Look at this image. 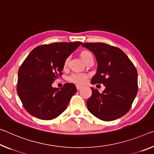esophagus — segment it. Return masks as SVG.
<instances>
[{"instance_id":"obj_1","label":"esophagus","mask_w":154,"mask_h":154,"mask_svg":"<svg viewBox=\"0 0 154 154\" xmlns=\"http://www.w3.org/2000/svg\"><path fill=\"white\" fill-rule=\"evenodd\" d=\"M76 89H77V90L81 89H82V86H80V85H76Z\"/></svg>"}]
</instances>
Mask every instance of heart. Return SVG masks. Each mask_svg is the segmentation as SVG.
<instances>
[{"mask_svg": "<svg viewBox=\"0 0 154 154\" xmlns=\"http://www.w3.org/2000/svg\"><path fill=\"white\" fill-rule=\"evenodd\" d=\"M80 56L82 58V59L84 60V61L86 63L88 60L90 59H93V55L88 50H82L80 52ZM69 58H67L65 60L64 63H63V68H66L69 63ZM87 75L84 74H72L69 77V80L72 82L76 83V84H84V83L87 81Z\"/></svg>", "mask_w": 154, "mask_h": 154, "instance_id": "b5f03b06", "label": "heart"}]
</instances>
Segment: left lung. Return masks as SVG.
Masks as SVG:
<instances>
[{
  "label": "left lung",
  "instance_id": "obj_1",
  "mask_svg": "<svg viewBox=\"0 0 154 154\" xmlns=\"http://www.w3.org/2000/svg\"><path fill=\"white\" fill-rule=\"evenodd\" d=\"M97 62L93 85L103 84L102 93L91 87L87 101L89 112L102 121L110 122L129 111L138 92V73L134 64L122 50L104 43H85Z\"/></svg>",
  "mask_w": 154,
  "mask_h": 154
}]
</instances>
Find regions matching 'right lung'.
<instances>
[{
	"label": "right lung",
	"instance_id": "add662e5",
	"mask_svg": "<svg viewBox=\"0 0 154 154\" xmlns=\"http://www.w3.org/2000/svg\"><path fill=\"white\" fill-rule=\"evenodd\" d=\"M82 42H57L39 46L22 63L17 75V92L25 110L35 117L51 120L66 109L77 92L75 85L60 89L52 87L61 76L65 60Z\"/></svg>",
	"mask_w": 154,
	"mask_h": 154
}]
</instances>
